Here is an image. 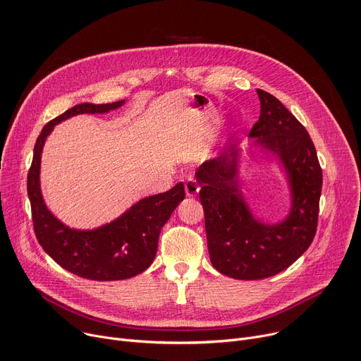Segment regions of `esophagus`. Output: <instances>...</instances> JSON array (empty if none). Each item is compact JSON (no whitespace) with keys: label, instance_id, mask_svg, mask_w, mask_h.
I'll return each instance as SVG.
<instances>
[{"label":"esophagus","instance_id":"34e87169","mask_svg":"<svg viewBox=\"0 0 361 361\" xmlns=\"http://www.w3.org/2000/svg\"><path fill=\"white\" fill-rule=\"evenodd\" d=\"M184 187H185V192H187V195H190V197H192V195H197V194H199V191H200L199 183L195 181V180H192V178L187 180V181H185V184H184Z\"/></svg>","mask_w":361,"mask_h":361}]
</instances>
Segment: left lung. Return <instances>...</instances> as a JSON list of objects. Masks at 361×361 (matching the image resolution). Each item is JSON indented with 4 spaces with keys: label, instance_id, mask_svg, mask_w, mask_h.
<instances>
[{
    "label": "left lung",
    "instance_id": "obj_1",
    "mask_svg": "<svg viewBox=\"0 0 361 361\" xmlns=\"http://www.w3.org/2000/svg\"><path fill=\"white\" fill-rule=\"evenodd\" d=\"M260 116L250 147H260L278 162L289 197L278 221L257 219L243 191L245 151L232 144L226 154L206 159L195 171L202 187L210 260L223 275L253 281L274 276L292 265L311 245L318 220L322 171L307 129L275 96L256 89Z\"/></svg>",
    "mask_w": 361,
    "mask_h": 361
}]
</instances>
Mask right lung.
Here are the masks:
<instances>
[{
  "mask_svg": "<svg viewBox=\"0 0 361 361\" xmlns=\"http://www.w3.org/2000/svg\"><path fill=\"white\" fill-rule=\"evenodd\" d=\"M125 104V99L106 105L79 104L50 121L36 141L27 177L39 243L61 268L90 281H121L144 272L155 257L161 227L185 197L184 184L178 183L166 192L138 200L116 219L92 228L71 227L47 207L40 183L42 154L54 126L76 115L108 114Z\"/></svg>",
  "mask_w": 361,
  "mask_h": 361,
  "instance_id": "1",
  "label": "right lung"
}]
</instances>
